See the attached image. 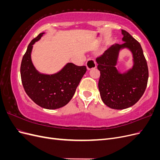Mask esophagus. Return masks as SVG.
<instances>
[{"label": "esophagus", "mask_w": 160, "mask_h": 160, "mask_svg": "<svg viewBox=\"0 0 160 160\" xmlns=\"http://www.w3.org/2000/svg\"><path fill=\"white\" fill-rule=\"evenodd\" d=\"M86 66H87V67H88V70L95 68V67H96V61L93 59H90L88 61H87Z\"/></svg>", "instance_id": "34e87169"}]
</instances>
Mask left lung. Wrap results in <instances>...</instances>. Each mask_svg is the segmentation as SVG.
<instances>
[{
	"mask_svg": "<svg viewBox=\"0 0 160 160\" xmlns=\"http://www.w3.org/2000/svg\"><path fill=\"white\" fill-rule=\"evenodd\" d=\"M124 41L111 46L96 58L100 71L98 87L101 98L109 108L123 109L136 103L147 88L148 67L140 43L130 34L122 30ZM128 48L133 53L134 65L127 73L119 74L116 69L118 51Z\"/></svg>",
	"mask_w": 160,
	"mask_h": 160,
	"instance_id": "obj_1",
	"label": "left lung"
}]
</instances>
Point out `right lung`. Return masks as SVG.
<instances>
[{"instance_id": "obj_1", "label": "right lung", "mask_w": 160, "mask_h": 160, "mask_svg": "<svg viewBox=\"0 0 160 160\" xmlns=\"http://www.w3.org/2000/svg\"><path fill=\"white\" fill-rule=\"evenodd\" d=\"M43 34L33 38L22 57L21 81L26 93L36 104L48 109H59L66 105L73 97L87 67L69 62L56 74L39 73L32 65L31 54L33 44Z\"/></svg>"}]
</instances>
